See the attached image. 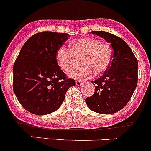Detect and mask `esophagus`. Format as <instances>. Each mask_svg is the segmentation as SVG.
Returning a JSON list of instances; mask_svg holds the SVG:
<instances>
[{
  "instance_id": "34e87169",
  "label": "esophagus",
  "mask_w": 151,
  "mask_h": 151,
  "mask_svg": "<svg viewBox=\"0 0 151 151\" xmlns=\"http://www.w3.org/2000/svg\"><path fill=\"white\" fill-rule=\"evenodd\" d=\"M83 84V82H81V81H77V82H76V85H77V86H81V85Z\"/></svg>"
}]
</instances>
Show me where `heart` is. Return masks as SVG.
Segmentation results:
<instances>
[{"label": "heart", "instance_id": "b5f03b06", "mask_svg": "<svg viewBox=\"0 0 151 151\" xmlns=\"http://www.w3.org/2000/svg\"><path fill=\"white\" fill-rule=\"evenodd\" d=\"M112 57V49L108 44L89 37L75 39L69 44V49L60 47L55 54L58 65L67 72L72 68L75 58H82V66L69 73V77L76 80H85L91 78L94 74H102L109 68Z\"/></svg>", "mask_w": 151, "mask_h": 151}]
</instances>
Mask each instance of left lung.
<instances>
[{"instance_id":"left-lung-1","label":"left lung","mask_w":151,"mask_h":151,"mask_svg":"<svg viewBox=\"0 0 151 151\" xmlns=\"http://www.w3.org/2000/svg\"><path fill=\"white\" fill-rule=\"evenodd\" d=\"M110 43L113 57L109 68L92 82L95 92L85 99L88 107L101 114H112L123 109L137 85L138 62L132 49L118 36L105 31H92Z\"/></svg>"}]
</instances>
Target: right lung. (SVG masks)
Instances as JSON below:
<instances>
[{"instance_id": "1", "label": "right lung", "mask_w": 151, "mask_h": 151, "mask_svg": "<svg viewBox=\"0 0 151 151\" xmlns=\"http://www.w3.org/2000/svg\"><path fill=\"white\" fill-rule=\"evenodd\" d=\"M68 33L44 31L32 36L21 49L13 67V90L21 105L30 113L44 115L57 110L66 91L75 86L67 79L55 58Z\"/></svg>"}]
</instances>
